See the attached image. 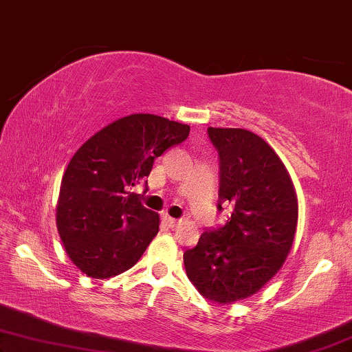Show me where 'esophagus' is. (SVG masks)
Segmentation results:
<instances>
[{
    "instance_id": "1",
    "label": "esophagus",
    "mask_w": 352,
    "mask_h": 352,
    "mask_svg": "<svg viewBox=\"0 0 352 352\" xmlns=\"http://www.w3.org/2000/svg\"><path fill=\"white\" fill-rule=\"evenodd\" d=\"M164 221H166V225L169 226V228H172V230H175V228L180 225V220H177V219H172V217H164Z\"/></svg>"
}]
</instances>
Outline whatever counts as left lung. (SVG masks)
I'll list each match as a JSON object with an SVG mask.
<instances>
[{
  "label": "left lung",
  "instance_id": "obj_1",
  "mask_svg": "<svg viewBox=\"0 0 352 352\" xmlns=\"http://www.w3.org/2000/svg\"><path fill=\"white\" fill-rule=\"evenodd\" d=\"M220 156L219 210L231 215L183 254L188 279L220 305L249 298L282 268L295 239L298 201L284 162L245 129H207Z\"/></svg>",
  "mask_w": 352,
  "mask_h": 352
}]
</instances>
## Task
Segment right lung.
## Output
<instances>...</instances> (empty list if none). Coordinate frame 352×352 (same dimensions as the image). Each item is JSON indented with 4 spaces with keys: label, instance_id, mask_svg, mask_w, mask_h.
<instances>
[{
    "label": "right lung",
    "instance_id": "1",
    "mask_svg": "<svg viewBox=\"0 0 352 352\" xmlns=\"http://www.w3.org/2000/svg\"><path fill=\"white\" fill-rule=\"evenodd\" d=\"M190 126L137 113L113 121L75 153L62 177L56 221L70 260L94 279L124 273L160 231L131 186L145 182L167 148L186 140Z\"/></svg>",
    "mask_w": 352,
    "mask_h": 352
}]
</instances>
